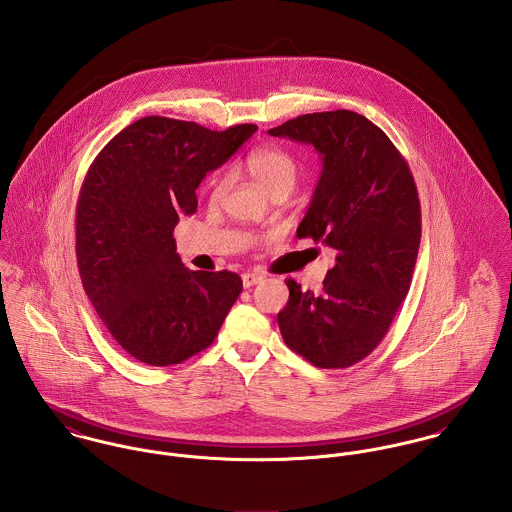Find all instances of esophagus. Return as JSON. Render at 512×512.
<instances>
[{
  "label": "esophagus",
  "mask_w": 512,
  "mask_h": 512,
  "mask_svg": "<svg viewBox=\"0 0 512 512\" xmlns=\"http://www.w3.org/2000/svg\"><path fill=\"white\" fill-rule=\"evenodd\" d=\"M262 280H264V276H262V274H256V272H244V274H242V284H244V288H252V286L260 284Z\"/></svg>",
  "instance_id": "1"
}]
</instances>
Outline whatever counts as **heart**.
<instances>
[{
	"mask_svg": "<svg viewBox=\"0 0 512 512\" xmlns=\"http://www.w3.org/2000/svg\"><path fill=\"white\" fill-rule=\"evenodd\" d=\"M246 169L252 179L274 199L288 197L299 179L295 157L280 147H258L246 157ZM230 189V175L222 173L211 187V203H220Z\"/></svg>",
	"mask_w": 512,
	"mask_h": 512,
	"instance_id": "b5f03b06",
	"label": "heart"
}]
</instances>
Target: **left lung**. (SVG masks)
Segmentation results:
<instances>
[{
	"label": "left lung",
	"instance_id": "1",
	"mask_svg": "<svg viewBox=\"0 0 512 512\" xmlns=\"http://www.w3.org/2000/svg\"><path fill=\"white\" fill-rule=\"evenodd\" d=\"M268 134L321 153L323 171L297 236L337 252L321 292L286 280L282 337L313 366L357 365L384 339L412 284L422 236L412 171L388 136L351 110L303 114Z\"/></svg>",
	"mask_w": 512,
	"mask_h": 512
}]
</instances>
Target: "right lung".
Wrapping results in <instances>:
<instances>
[{
	"label": "right lung",
	"instance_id": "add662e5",
	"mask_svg": "<svg viewBox=\"0 0 512 512\" xmlns=\"http://www.w3.org/2000/svg\"><path fill=\"white\" fill-rule=\"evenodd\" d=\"M258 126L215 132L147 116L96 155L76 203L82 288L118 345L151 366L205 351L242 292L238 274L187 270L173 228L197 211V187Z\"/></svg>",
	"mask_w": 512,
	"mask_h": 512
}]
</instances>
